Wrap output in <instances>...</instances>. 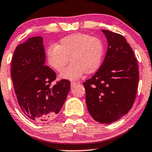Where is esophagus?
<instances>
[{
    "label": "esophagus",
    "instance_id": "1",
    "mask_svg": "<svg viewBox=\"0 0 152 152\" xmlns=\"http://www.w3.org/2000/svg\"><path fill=\"white\" fill-rule=\"evenodd\" d=\"M77 84V82H70V85H71V87H75Z\"/></svg>",
    "mask_w": 152,
    "mask_h": 152
}]
</instances>
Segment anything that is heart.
Wrapping results in <instances>:
<instances>
[{
  "instance_id": "heart-1",
  "label": "heart",
  "mask_w": 152,
  "mask_h": 152,
  "mask_svg": "<svg viewBox=\"0 0 152 152\" xmlns=\"http://www.w3.org/2000/svg\"><path fill=\"white\" fill-rule=\"evenodd\" d=\"M104 53V46L100 39L85 33H76L62 38L56 45L50 46L46 51V59L50 67L60 72L69 59L72 64L59 77L76 80L84 73L96 72L102 62Z\"/></svg>"
}]
</instances>
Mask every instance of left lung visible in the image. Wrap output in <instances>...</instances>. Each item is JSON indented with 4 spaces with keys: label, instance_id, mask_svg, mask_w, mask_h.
I'll return each instance as SVG.
<instances>
[{
    "label": "left lung",
    "instance_id": "obj_1",
    "mask_svg": "<svg viewBox=\"0 0 152 152\" xmlns=\"http://www.w3.org/2000/svg\"><path fill=\"white\" fill-rule=\"evenodd\" d=\"M108 42L102 64L83 83L88 112L95 121L109 124L132 109L136 96L139 71L136 58L121 34L102 30Z\"/></svg>",
    "mask_w": 152,
    "mask_h": 152
}]
</instances>
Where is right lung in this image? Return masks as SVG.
<instances>
[{
    "label": "right lung",
    "mask_w": 152,
    "mask_h": 152,
    "mask_svg": "<svg viewBox=\"0 0 152 152\" xmlns=\"http://www.w3.org/2000/svg\"><path fill=\"white\" fill-rule=\"evenodd\" d=\"M45 53L41 37L18 45L12 59L11 77L18 103L25 115L37 122L55 118L70 89L67 80L53 84L56 73L45 66Z\"/></svg>",
    "instance_id": "add662e5"
}]
</instances>
